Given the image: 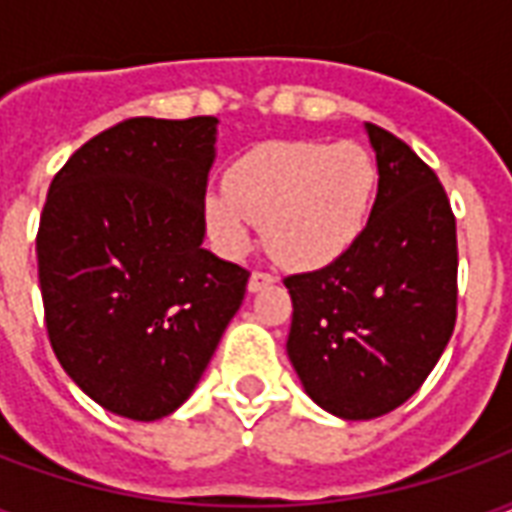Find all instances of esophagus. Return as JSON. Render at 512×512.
Instances as JSON below:
<instances>
[{"label":"esophagus","instance_id":"obj_1","mask_svg":"<svg viewBox=\"0 0 512 512\" xmlns=\"http://www.w3.org/2000/svg\"><path fill=\"white\" fill-rule=\"evenodd\" d=\"M268 285H274V274H268V271H252V277H249V290L252 293L268 288Z\"/></svg>","mask_w":512,"mask_h":512}]
</instances>
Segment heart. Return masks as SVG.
Instances as JSON below:
<instances>
[{
	"label": "heart",
	"mask_w": 512,
	"mask_h": 512,
	"mask_svg": "<svg viewBox=\"0 0 512 512\" xmlns=\"http://www.w3.org/2000/svg\"><path fill=\"white\" fill-rule=\"evenodd\" d=\"M378 169L359 142H274L227 172L208 194L205 222L227 252H244L252 224L282 266L321 268L345 255L373 208Z\"/></svg>",
	"instance_id": "b5f03b06"
}]
</instances>
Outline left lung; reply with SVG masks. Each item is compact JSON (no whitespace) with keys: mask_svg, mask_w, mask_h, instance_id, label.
Wrapping results in <instances>:
<instances>
[{"mask_svg":"<svg viewBox=\"0 0 512 512\" xmlns=\"http://www.w3.org/2000/svg\"><path fill=\"white\" fill-rule=\"evenodd\" d=\"M378 194L354 246L329 266L285 277L288 356L307 395L343 419L403 406L430 376L458 318L455 213L436 172L367 123Z\"/></svg>","mask_w":512,"mask_h":512,"instance_id":"obj_1","label":"left lung"}]
</instances>
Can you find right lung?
<instances>
[{"mask_svg":"<svg viewBox=\"0 0 512 512\" xmlns=\"http://www.w3.org/2000/svg\"><path fill=\"white\" fill-rule=\"evenodd\" d=\"M216 117H128L73 153L40 213L38 279L62 370L112 414L191 395L249 271L202 249Z\"/></svg>","mask_w":512,"mask_h":512,"instance_id":"1","label":"right lung"}]
</instances>
